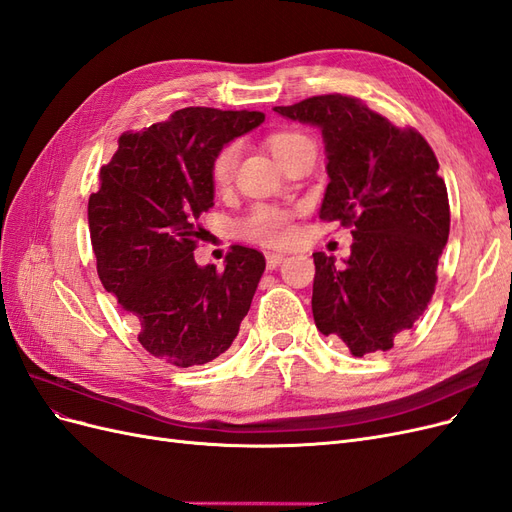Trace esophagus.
<instances>
[{
	"label": "esophagus",
	"mask_w": 512,
	"mask_h": 512,
	"mask_svg": "<svg viewBox=\"0 0 512 512\" xmlns=\"http://www.w3.org/2000/svg\"><path fill=\"white\" fill-rule=\"evenodd\" d=\"M286 260L284 254H277V252H269L267 254V269H277Z\"/></svg>",
	"instance_id": "obj_1"
}]
</instances>
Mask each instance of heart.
<instances>
[{"instance_id": "obj_1", "label": "heart", "mask_w": 512, "mask_h": 512, "mask_svg": "<svg viewBox=\"0 0 512 512\" xmlns=\"http://www.w3.org/2000/svg\"><path fill=\"white\" fill-rule=\"evenodd\" d=\"M301 141H307V138L297 132H277L269 136V147L273 151V156L277 160H282L286 153ZM239 153V143H228L215 153V158L211 162V181L215 188H226L232 177H235ZM239 230L243 237L265 245H286L294 237L292 215L286 209L273 205H256L241 220Z\"/></svg>"}]
</instances>
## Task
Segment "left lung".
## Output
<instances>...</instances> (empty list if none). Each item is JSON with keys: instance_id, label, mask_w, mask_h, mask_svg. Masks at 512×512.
<instances>
[{"instance_id": "left-lung-1", "label": "left lung", "mask_w": 512, "mask_h": 512, "mask_svg": "<svg viewBox=\"0 0 512 512\" xmlns=\"http://www.w3.org/2000/svg\"><path fill=\"white\" fill-rule=\"evenodd\" d=\"M273 111L320 128L329 175L320 220L352 226L344 262L314 254L316 327L354 356L391 350L436 290L451 228L438 160L416 130L395 128L350 96H314Z\"/></svg>"}]
</instances>
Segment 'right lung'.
<instances>
[{
	"mask_svg": "<svg viewBox=\"0 0 512 512\" xmlns=\"http://www.w3.org/2000/svg\"><path fill=\"white\" fill-rule=\"evenodd\" d=\"M258 111L190 106L143 132L119 136L89 196V235L100 282L138 320V342L177 367L205 365L230 348L250 312L265 256L232 245L224 271L200 267V215L213 207L211 162L258 128Z\"/></svg>",
	"mask_w": 512,
	"mask_h": 512,
	"instance_id": "1",
	"label": "right lung"
}]
</instances>
